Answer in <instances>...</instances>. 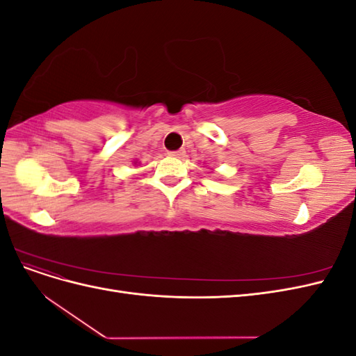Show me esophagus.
I'll use <instances>...</instances> for the list:
<instances>
[{"label":"esophagus","mask_w":356,"mask_h":356,"mask_svg":"<svg viewBox=\"0 0 356 356\" xmlns=\"http://www.w3.org/2000/svg\"><path fill=\"white\" fill-rule=\"evenodd\" d=\"M169 156H174V157H178V159H182V157H186V149L181 148V149H177V152H170Z\"/></svg>","instance_id":"1"}]
</instances>
